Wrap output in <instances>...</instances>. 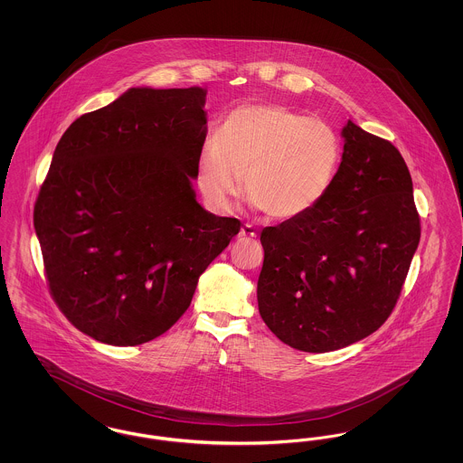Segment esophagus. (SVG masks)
Here are the masks:
<instances>
[{"mask_svg": "<svg viewBox=\"0 0 463 463\" xmlns=\"http://www.w3.org/2000/svg\"><path fill=\"white\" fill-rule=\"evenodd\" d=\"M257 238V231L253 225L244 223L240 231V240H255Z\"/></svg>", "mask_w": 463, "mask_h": 463, "instance_id": "esophagus-1", "label": "esophagus"}]
</instances>
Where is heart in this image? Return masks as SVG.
<instances>
[{
	"label": "heart",
	"mask_w": 463,
	"mask_h": 463,
	"mask_svg": "<svg viewBox=\"0 0 463 463\" xmlns=\"http://www.w3.org/2000/svg\"><path fill=\"white\" fill-rule=\"evenodd\" d=\"M342 138L330 123L283 106L248 104L231 110L217 138L201 147L198 184L225 208L240 194L269 219L291 221L330 193L342 163Z\"/></svg>",
	"instance_id": "obj_1"
}]
</instances>
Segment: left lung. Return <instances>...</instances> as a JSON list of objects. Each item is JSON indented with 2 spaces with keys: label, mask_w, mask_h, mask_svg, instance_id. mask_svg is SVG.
Segmentation results:
<instances>
[{
  "label": "left lung",
  "mask_w": 463,
  "mask_h": 463,
  "mask_svg": "<svg viewBox=\"0 0 463 463\" xmlns=\"http://www.w3.org/2000/svg\"><path fill=\"white\" fill-rule=\"evenodd\" d=\"M342 135V163L326 198L260 234V316L304 353L336 351L378 330L396 307L420 241L401 153L353 121Z\"/></svg>",
  "instance_id": "left-lung-1"
}]
</instances>
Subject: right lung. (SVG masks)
Listing matches in <instances>:
<instances>
[{
  "instance_id": "obj_1",
  "label": "right lung",
  "mask_w": 463,
  "mask_h": 463,
  "mask_svg": "<svg viewBox=\"0 0 463 463\" xmlns=\"http://www.w3.org/2000/svg\"><path fill=\"white\" fill-rule=\"evenodd\" d=\"M206 91L130 89L59 140L34 203L44 278L72 326L140 345L191 306L199 276L241 222L201 208L191 185Z\"/></svg>"
}]
</instances>
